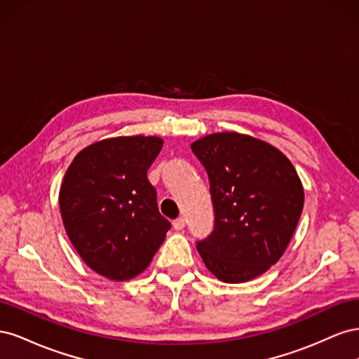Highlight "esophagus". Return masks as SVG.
Masks as SVG:
<instances>
[{"instance_id": "1", "label": "esophagus", "mask_w": 359, "mask_h": 359, "mask_svg": "<svg viewBox=\"0 0 359 359\" xmlns=\"http://www.w3.org/2000/svg\"><path fill=\"white\" fill-rule=\"evenodd\" d=\"M172 224H173V229H175V231H182L184 226H186V220H184L182 217H180V219L173 220Z\"/></svg>"}]
</instances>
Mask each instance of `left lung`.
Returning a JSON list of instances; mask_svg holds the SVG:
<instances>
[{
  "instance_id": "obj_1",
  "label": "left lung",
  "mask_w": 359,
  "mask_h": 359,
  "mask_svg": "<svg viewBox=\"0 0 359 359\" xmlns=\"http://www.w3.org/2000/svg\"><path fill=\"white\" fill-rule=\"evenodd\" d=\"M210 180L214 229L198 241L205 266L224 283L264 274L283 256L304 206L289 158L264 140L235 132L191 144Z\"/></svg>"
}]
</instances>
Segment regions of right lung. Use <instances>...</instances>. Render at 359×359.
I'll return each mask as SVG.
<instances>
[{
	"label": "right lung",
	"instance_id": "add662e5",
	"mask_svg": "<svg viewBox=\"0 0 359 359\" xmlns=\"http://www.w3.org/2000/svg\"><path fill=\"white\" fill-rule=\"evenodd\" d=\"M161 145L157 136L103 139L83 148L64 175V227L83 262L106 278L142 273L170 229L147 177Z\"/></svg>",
	"mask_w": 359,
	"mask_h": 359
}]
</instances>
